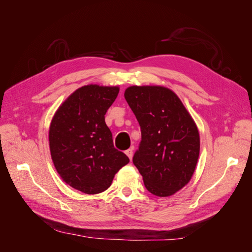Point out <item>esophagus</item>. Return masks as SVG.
Wrapping results in <instances>:
<instances>
[{
  "mask_svg": "<svg viewBox=\"0 0 252 252\" xmlns=\"http://www.w3.org/2000/svg\"><path fill=\"white\" fill-rule=\"evenodd\" d=\"M125 154L127 155V157L129 158V159L132 158V156H133V151H132V148H129L125 151Z\"/></svg>",
  "mask_w": 252,
  "mask_h": 252,
  "instance_id": "esophagus-1",
  "label": "esophagus"
}]
</instances>
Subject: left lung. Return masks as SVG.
<instances>
[{"label":"left lung","instance_id":"left-lung-1","mask_svg":"<svg viewBox=\"0 0 252 252\" xmlns=\"http://www.w3.org/2000/svg\"><path fill=\"white\" fill-rule=\"evenodd\" d=\"M124 96L142 133L132 162L149 192L169 196L187 184L195 169L200 135L194 121L168 88L131 86Z\"/></svg>","mask_w":252,"mask_h":252}]
</instances>
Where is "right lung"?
<instances>
[{
	"mask_svg": "<svg viewBox=\"0 0 252 252\" xmlns=\"http://www.w3.org/2000/svg\"><path fill=\"white\" fill-rule=\"evenodd\" d=\"M119 87L87 85L75 90L51 121L49 147L53 164L69 186L87 194L105 191L128 157L114 148L105 114Z\"/></svg>",
	"mask_w": 252,
	"mask_h": 252,
	"instance_id": "right-lung-1",
	"label": "right lung"
}]
</instances>
